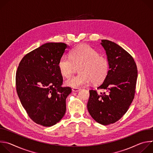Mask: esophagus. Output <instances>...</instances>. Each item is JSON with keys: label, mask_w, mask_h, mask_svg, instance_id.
<instances>
[{"label": "esophagus", "mask_w": 153, "mask_h": 153, "mask_svg": "<svg viewBox=\"0 0 153 153\" xmlns=\"http://www.w3.org/2000/svg\"><path fill=\"white\" fill-rule=\"evenodd\" d=\"M80 90H81V89L79 88H72L73 92H79Z\"/></svg>", "instance_id": "esophagus-1"}]
</instances>
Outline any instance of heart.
I'll use <instances>...</instances> for the list:
<instances>
[{
  "label": "heart",
  "mask_w": 153,
  "mask_h": 153,
  "mask_svg": "<svg viewBox=\"0 0 153 153\" xmlns=\"http://www.w3.org/2000/svg\"><path fill=\"white\" fill-rule=\"evenodd\" d=\"M70 56L71 59L65 56L60 59L58 63L60 73L63 76L69 77L79 66L80 73L65 81L67 86L79 88L91 81L97 85L105 79L109 70L108 60L91 46L80 44L70 52Z\"/></svg>",
  "instance_id": "b5f03b06"
}]
</instances>
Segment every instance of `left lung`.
I'll return each mask as SVG.
<instances>
[{"mask_svg": "<svg viewBox=\"0 0 153 153\" xmlns=\"http://www.w3.org/2000/svg\"><path fill=\"white\" fill-rule=\"evenodd\" d=\"M101 42L109 70L97 88L106 90L107 93L99 94L95 90H90L87 108L97 122L107 125L119 120L128 111L134 96L137 70L133 57L120 46L110 40Z\"/></svg>", "mask_w": 153, "mask_h": 153, "instance_id": "obj_1", "label": "left lung"}]
</instances>
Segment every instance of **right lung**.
<instances>
[{
	"instance_id": "right-lung-1",
	"label": "right lung",
	"mask_w": 153,
	"mask_h": 153,
	"mask_svg": "<svg viewBox=\"0 0 153 153\" xmlns=\"http://www.w3.org/2000/svg\"><path fill=\"white\" fill-rule=\"evenodd\" d=\"M69 46L46 43L26 54L16 76V90L23 107L36 123L51 126L66 112V99L71 93L63 87L58 63Z\"/></svg>"
}]
</instances>
